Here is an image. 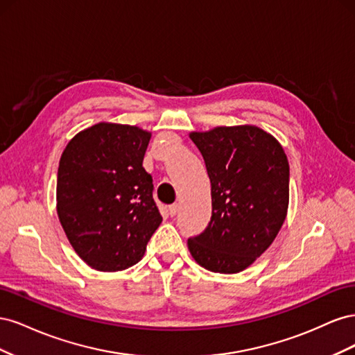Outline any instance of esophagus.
<instances>
[{
	"mask_svg": "<svg viewBox=\"0 0 355 355\" xmlns=\"http://www.w3.org/2000/svg\"><path fill=\"white\" fill-rule=\"evenodd\" d=\"M178 210H179V204H171V206H168L170 216H175V214L178 213Z\"/></svg>",
	"mask_w": 355,
	"mask_h": 355,
	"instance_id": "34e87169",
	"label": "esophagus"
}]
</instances>
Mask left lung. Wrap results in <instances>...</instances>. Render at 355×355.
<instances>
[{"mask_svg":"<svg viewBox=\"0 0 355 355\" xmlns=\"http://www.w3.org/2000/svg\"><path fill=\"white\" fill-rule=\"evenodd\" d=\"M211 185V218L188 239L192 257L209 271L234 274L254 262L280 231L288 206V161L259 127H216L191 133Z\"/></svg>","mask_w":355,"mask_h":355,"instance_id":"8db88e82","label":"left lung"}]
</instances>
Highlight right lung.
I'll use <instances>...</instances> for the list:
<instances>
[{
	"mask_svg": "<svg viewBox=\"0 0 355 355\" xmlns=\"http://www.w3.org/2000/svg\"><path fill=\"white\" fill-rule=\"evenodd\" d=\"M151 133L99 123L67 145L58 170V214L73 250L98 271L142 259L159 227L153 176L144 168Z\"/></svg>",
	"mask_w": 355,
	"mask_h": 355,
	"instance_id": "add662e5",
	"label": "right lung"
}]
</instances>
